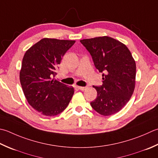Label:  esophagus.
<instances>
[{
    "label": "esophagus",
    "instance_id": "34e87169",
    "mask_svg": "<svg viewBox=\"0 0 158 158\" xmlns=\"http://www.w3.org/2000/svg\"><path fill=\"white\" fill-rule=\"evenodd\" d=\"M77 88H78L79 89H80V90H84V89H85L86 87H81V86H78V87H77Z\"/></svg>",
    "mask_w": 158,
    "mask_h": 158
}]
</instances>
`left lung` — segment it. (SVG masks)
I'll return each instance as SVG.
<instances>
[{
	"mask_svg": "<svg viewBox=\"0 0 158 158\" xmlns=\"http://www.w3.org/2000/svg\"><path fill=\"white\" fill-rule=\"evenodd\" d=\"M92 55L97 69L103 73V85L93 88L97 97L90 105L98 114L117 113L134 91L136 66L130 51L123 43L109 36L80 40Z\"/></svg>",
	"mask_w": 158,
	"mask_h": 158,
	"instance_id": "obj_1",
	"label": "left lung"
}]
</instances>
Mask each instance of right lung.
<instances>
[{"instance_id":"right-lung-1","label":"right lung","mask_w":158,"mask_h":158,"mask_svg":"<svg viewBox=\"0 0 158 158\" xmlns=\"http://www.w3.org/2000/svg\"><path fill=\"white\" fill-rule=\"evenodd\" d=\"M75 40L43 38L24 54L20 81L28 103L42 115L54 116L67 107L74 94L73 86L54 79L56 70Z\"/></svg>"}]
</instances>
